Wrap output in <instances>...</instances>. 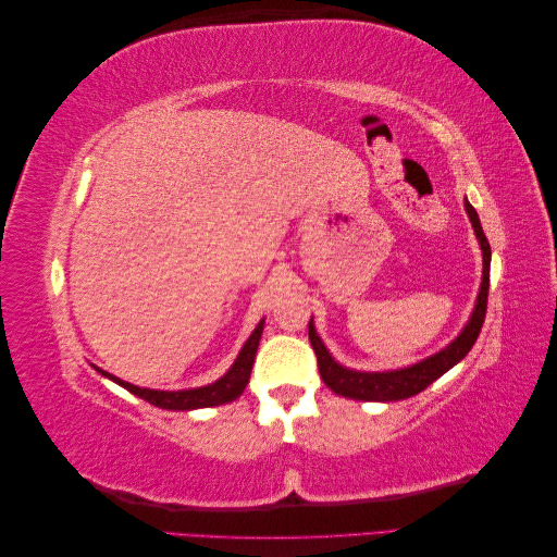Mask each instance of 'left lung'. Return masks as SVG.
<instances>
[{
	"label": "left lung",
	"mask_w": 557,
	"mask_h": 557,
	"mask_svg": "<svg viewBox=\"0 0 557 557\" xmlns=\"http://www.w3.org/2000/svg\"><path fill=\"white\" fill-rule=\"evenodd\" d=\"M465 209L469 213V221L474 225V232L479 237L481 250H483V281H481V293L476 299V309L471 313V320L462 334L455 339L450 346H446L442 352L436 356L418 362L407 369H397V372H381V374H367V372H352V369L339 367L325 350L320 336L315 334L313 325L309 323V342L313 346V352L318 358V372L320 379L325 381L332 393L350 397V399H362V401H397V399H407L418 393H423L430 383H434L442 374H446L453 364H458L471 346L476 344L483 320H485V309H487V288H491V244H487L481 221L476 215V209L465 201Z\"/></svg>",
	"instance_id": "left-lung-1"
}]
</instances>
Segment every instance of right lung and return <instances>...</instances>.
<instances>
[{
  "instance_id": "1",
  "label": "right lung",
  "mask_w": 557,
  "mask_h": 557,
  "mask_svg": "<svg viewBox=\"0 0 557 557\" xmlns=\"http://www.w3.org/2000/svg\"><path fill=\"white\" fill-rule=\"evenodd\" d=\"M262 325L260 323L248 336L246 346L242 348L237 362L232 364L230 372L211 385L205 387H197V391H181V393H164V391H148V387H139V385H132L125 383L121 379H115L102 369H97V372H102L104 376H109L111 381H115L117 385H123L125 391H129L132 395H137L141 399H146L148 404H153V407L160 409H172V411H188V409H205V407H218V404H227L234 401L242 393L244 387L250 379V369H252V360H256V352H258V344H260V336H262Z\"/></svg>"
}]
</instances>
